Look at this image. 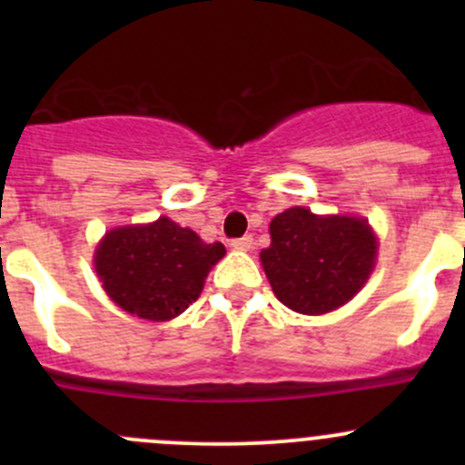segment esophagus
<instances>
[{"label":"esophagus","instance_id":"esophagus-1","mask_svg":"<svg viewBox=\"0 0 465 465\" xmlns=\"http://www.w3.org/2000/svg\"><path fill=\"white\" fill-rule=\"evenodd\" d=\"M252 245H254V238H252V236L233 238V241H232V247H233V250H242V252H247V250H252Z\"/></svg>","mask_w":465,"mask_h":465}]
</instances>
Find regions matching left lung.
<instances>
[{"label": "left lung", "instance_id": "obj_1", "mask_svg": "<svg viewBox=\"0 0 465 465\" xmlns=\"http://www.w3.org/2000/svg\"><path fill=\"white\" fill-rule=\"evenodd\" d=\"M262 270L276 299L290 311L323 315L344 306L367 283L376 262V236L367 220L283 211L270 224Z\"/></svg>", "mask_w": 465, "mask_h": 465}]
</instances>
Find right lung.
<instances>
[{"label":"right lung","mask_w":465,"mask_h":465,"mask_svg":"<svg viewBox=\"0 0 465 465\" xmlns=\"http://www.w3.org/2000/svg\"><path fill=\"white\" fill-rule=\"evenodd\" d=\"M223 256V242L209 245L189 227L159 218L107 232L94 265L116 306L142 320L166 322L200 297L211 265Z\"/></svg>","instance_id":"obj_1"}]
</instances>
